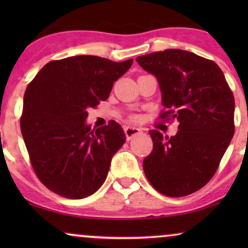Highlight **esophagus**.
I'll list each match as a JSON object with an SVG mask.
<instances>
[{"mask_svg":"<svg viewBox=\"0 0 248 248\" xmlns=\"http://www.w3.org/2000/svg\"><path fill=\"white\" fill-rule=\"evenodd\" d=\"M124 132H125V135H126L127 140H130V139L133 138L134 135L141 133V130L139 127H135V126H125Z\"/></svg>","mask_w":248,"mask_h":248,"instance_id":"obj_1","label":"esophagus"}]
</instances>
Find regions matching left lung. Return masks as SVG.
I'll return each instance as SVG.
<instances>
[{
	"instance_id": "8db88e82",
	"label": "left lung",
	"mask_w": 248,
	"mask_h": 248,
	"mask_svg": "<svg viewBox=\"0 0 248 248\" xmlns=\"http://www.w3.org/2000/svg\"><path fill=\"white\" fill-rule=\"evenodd\" d=\"M137 62L158 81L166 109L160 117L178 122L174 137L149 131L154 149L144 174L161 194H192L212 178L233 137V94L213 61L187 50L166 49Z\"/></svg>"
}]
</instances>
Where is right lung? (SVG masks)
Wrapping results in <instances>:
<instances>
[{
  "label": "right lung",
  "instance_id": "add662e5",
  "mask_svg": "<svg viewBox=\"0 0 248 248\" xmlns=\"http://www.w3.org/2000/svg\"><path fill=\"white\" fill-rule=\"evenodd\" d=\"M132 63L71 56L47 63L28 84L20 127L35 172L50 191L83 199L104 184L126 137L116 122L91 130L88 108L109 97Z\"/></svg>",
  "mask_w": 248,
  "mask_h": 248
}]
</instances>
